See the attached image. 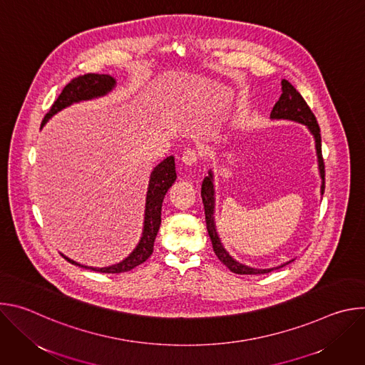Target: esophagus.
Instances as JSON below:
<instances>
[{
    "instance_id": "1",
    "label": "esophagus",
    "mask_w": 365,
    "mask_h": 365,
    "mask_svg": "<svg viewBox=\"0 0 365 365\" xmlns=\"http://www.w3.org/2000/svg\"><path fill=\"white\" fill-rule=\"evenodd\" d=\"M197 160H199V153H197L196 150H193V148H186V150L183 151V154H182V162H183L185 165L193 166V165L197 163Z\"/></svg>"
}]
</instances>
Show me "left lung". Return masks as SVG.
I'll use <instances>...</instances> for the list:
<instances>
[{"label": "left lung", "mask_w": 365, "mask_h": 365, "mask_svg": "<svg viewBox=\"0 0 365 365\" xmlns=\"http://www.w3.org/2000/svg\"><path fill=\"white\" fill-rule=\"evenodd\" d=\"M270 118L272 120H289V121L300 123L310 131L312 135H314L317 155H318V169H319V176L322 179L321 195H324V190H325V166H324V159H322L321 128L318 125L317 117L307 107V103L303 99V96L286 79L282 81V95H280L279 101L276 102V106L273 107ZM200 196H202V202H203V207H205L206 230H207V234H210V237H211L212 248H214L217 257L220 258V262L225 267H228L232 273H237V274H264V273H270L276 269L284 267L286 264L293 262V259H290V262H287L282 266H277V267H272V269H255V267H250V266H245V264L237 262V259L225 250V247L221 242V238L218 235V231H217V225H215V187H214V172L212 170L207 172V176L202 182Z\"/></svg>", "instance_id": "1"}]
</instances>
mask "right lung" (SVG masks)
<instances>
[{
    "label": "right lung",
    "instance_id": "right-lung-1",
    "mask_svg": "<svg viewBox=\"0 0 365 365\" xmlns=\"http://www.w3.org/2000/svg\"><path fill=\"white\" fill-rule=\"evenodd\" d=\"M117 85V81L111 75H99V73H88L78 76L72 79L61 92L58 99L53 102L50 111L46 114L44 120L41 121V128L46 125V123L58 114L59 111L71 107L72 103H78L82 101H91L95 98L106 96L110 93ZM176 165H175V158L173 155H169L163 162H160L158 166H155L150 175V182L147 187V196H145V210H144V224H143V232L140 237L138 244L135 248L130 252L128 257H125L123 262L108 266V267H91V266H83L76 262H73L72 258L66 257L62 254L65 259H68L69 263L89 269L93 272H101V273H124L130 272L134 267L143 264L145 259L151 255L153 247H154V240L155 235L159 232L160 222H162V205L163 199L170 189V186L176 180Z\"/></svg>",
    "mask_w": 365,
    "mask_h": 365
}]
</instances>
